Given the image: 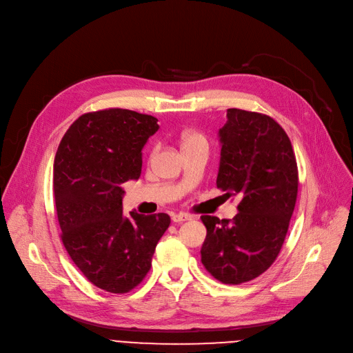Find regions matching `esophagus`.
<instances>
[{
  "label": "esophagus",
  "mask_w": 353,
  "mask_h": 353,
  "mask_svg": "<svg viewBox=\"0 0 353 353\" xmlns=\"http://www.w3.org/2000/svg\"><path fill=\"white\" fill-rule=\"evenodd\" d=\"M194 216H191V215H188V214H174L172 215V221L175 222V223H183V222H186V221H191Z\"/></svg>",
  "instance_id": "obj_1"
}]
</instances>
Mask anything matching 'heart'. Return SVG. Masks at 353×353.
Wrapping results in <instances>:
<instances>
[{"label": "heart", "mask_w": 353, "mask_h": 353, "mask_svg": "<svg viewBox=\"0 0 353 353\" xmlns=\"http://www.w3.org/2000/svg\"><path fill=\"white\" fill-rule=\"evenodd\" d=\"M192 141H205L202 135L199 134H195V132H190L186 134L185 138H183V143H188V142H192Z\"/></svg>", "instance_id": "1"}]
</instances>
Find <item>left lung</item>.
Listing matches in <instances>:
<instances>
[{"mask_svg":"<svg viewBox=\"0 0 353 353\" xmlns=\"http://www.w3.org/2000/svg\"><path fill=\"white\" fill-rule=\"evenodd\" d=\"M219 130L216 186L238 196L231 219L202 215L206 238L201 261L222 283L252 281L274 263L283 245L298 195L292 143L271 117L238 108L226 111Z\"/></svg>","mask_w":353,"mask_h":353,"instance_id":"left-lung-1","label":"left lung"}]
</instances>
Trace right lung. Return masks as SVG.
Wrapping results in <instances>:
<instances>
[{"label":"right lung","instance_id":"add662e5","mask_svg":"<svg viewBox=\"0 0 353 353\" xmlns=\"http://www.w3.org/2000/svg\"><path fill=\"white\" fill-rule=\"evenodd\" d=\"M151 115L111 108L81 115L61 139L54 195L62 243L95 286L127 294L151 268L167 214H122V183L138 179L142 148L159 125Z\"/></svg>","mask_w":353,"mask_h":353}]
</instances>
